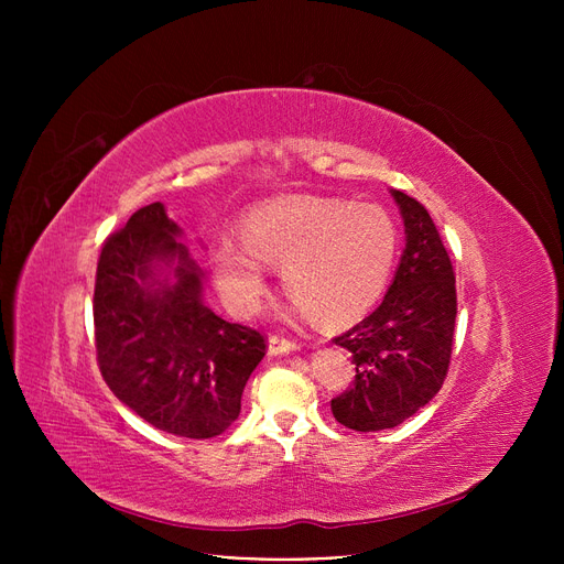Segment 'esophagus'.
I'll use <instances>...</instances> for the list:
<instances>
[{
	"mask_svg": "<svg viewBox=\"0 0 564 564\" xmlns=\"http://www.w3.org/2000/svg\"><path fill=\"white\" fill-rule=\"evenodd\" d=\"M294 349H300L297 340H288L283 336H270V354H274V357H279V354L294 351Z\"/></svg>",
	"mask_w": 564,
	"mask_h": 564,
	"instance_id": "obj_1",
	"label": "esophagus"
}]
</instances>
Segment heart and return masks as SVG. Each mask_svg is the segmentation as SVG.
Segmentation results:
<instances>
[{
  "instance_id": "heart-1",
  "label": "heart",
  "mask_w": 564,
  "mask_h": 564,
  "mask_svg": "<svg viewBox=\"0 0 564 564\" xmlns=\"http://www.w3.org/2000/svg\"><path fill=\"white\" fill-rule=\"evenodd\" d=\"M245 240L221 237L213 272L226 300L256 311L267 265L283 270L290 297L327 324L361 317L381 297L400 249L393 217L379 205L336 196H283L247 215Z\"/></svg>"
}]
</instances>
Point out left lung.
<instances>
[{
	"label": "left lung",
	"mask_w": 564,
	"mask_h": 564,
	"mask_svg": "<svg viewBox=\"0 0 564 564\" xmlns=\"http://www.w3.org/2000/svg\"><path fill=\"white\" fill-rule=\"evenodd\" d=\"M406 245L383 302L334 338L357 364L354 387L332 400L334 419L357 432L391 430L423 409L448 375L457 290L451 256L416 198L391 189Z\"/></svg>",
	"instance_id": "obj_1"
}]
</instances>
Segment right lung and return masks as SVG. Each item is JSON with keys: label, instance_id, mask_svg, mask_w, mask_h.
Returning a JSON list of instances; mask_svg holds the SVG:
<instances>
[{"label": "right lung", "instance_id": "obj_1", "mask_svg": "<svg viewBox=\"0 0 564 564\" xmlns=\"http://www.w3.org/2000/svg\"><path fill=\"white\" fill-rule=\"evenodd\" d=\"M162 203L109 235L98 260L94 324L111 393L153 427L210 438L240 416L264 336L215 315L203 270Z\"/></svg>", "mask_w": 564, "mask_h": 564}]
</instances>
